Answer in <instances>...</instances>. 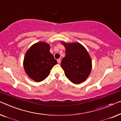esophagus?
I'll list each match as a JSON object with an SVG mask.
<instances>
[{"label": "esophagus", "instance_id": "1", "mask_svg": "<svg viewBox=\"0 0 121 121\" xmlns=\"http://www.w3.org/2000/svg\"><path fill=\"white\" fill-rule=\"evenodd\" d=\"M57 62L59 63V64H60V63H61V60H60V59H58V60H57Z\"/></svg>", "mask_w": 121, "mask_h": 121}]
</instances>
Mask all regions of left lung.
Masks as SVG:
<instances>
[{
  "instance_id": "left-lung-1",
  "label": "left lung",
  "mask_w": 121,
  "mask_h": 121,
  "mask_svg": "<svg viewBox=\"0 0 121 121\" xmlns=\"http://www.w3.org/2000/svg\"><path fill=\"white\" fill-rule=\"evenodd\" d=\"M61 44L66 49V55L62 59L61 67L71 82L80 84L89 77L92 68L89 54L84 46L78 42Z\"/></svg>"
}]
</instances>
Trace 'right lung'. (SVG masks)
Returning <instances> with one entry per match:
<instances>
[{
    "label": "right lung",
    "instance_id": "1",
    "mask_svg": "<svg viewBox=\"0 0 121 121\" xmlns=\"http://www.w3.org/2000/svg\"><path fill=\"white\" fill-rule=\"evenodd\" d=\"M50 44L39 42L32 45L25 54L23 67L27 76L36 82L43 81L49 75L57 61L50 52Z\"/></svg>",
    "mask_w": 121,
    "mask_h": 121
}]
</instances>
